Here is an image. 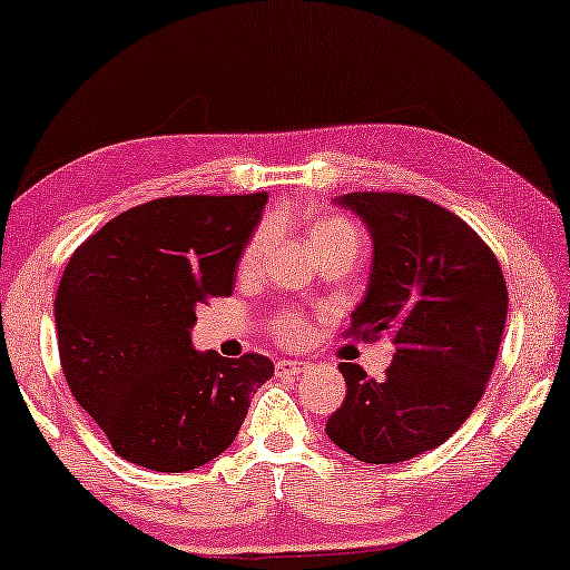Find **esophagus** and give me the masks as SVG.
<instances>
[{
  "instance_id": "esophagus-1",
  "label": "esophagus",
  "mask_w": 570,
  "mask_h": 570,
  "mask_svg": "<svg viewBox=\"0 0 570 570\" xmlns=\"http://www.w3.org/2000/svg\"><path fill=\"white\" fill-rule=\"evenodd\" d=\"M308 368L306 361H291V358H283L275 364V374L277 376H298Z\"/></svg>"
}]
</instances>
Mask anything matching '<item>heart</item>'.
Masks as SVG:
<instances>
[{
    "instance_id": "heart-1",
    "label": "heart",
    "mask_w": 570,
    "mask_h": 570,
    "mask_svg": "<svg viewBox=\"0 0 570 570\" xmlns=\"http://www.w3.org/2000/svg\"><path fill=\"white\" fill-rule=\"evenodd\" d=\"M308 238H312L314 248L320 250V254H332V250H340V248H356L361 246V235L356 227H353L351 219L340 217V214H324L312 225V230H308ZM269 243V227H258L254 233V238L248 240L246 250H243L240 256V269L243 272H250L256 269L258 258H262L264 248H267ZM272 335H275L279 343L285 345H295L301 343L303 335H306V322L301 320L298 314H277L275 320H272Z\"/></svg>"
}]
</instances>
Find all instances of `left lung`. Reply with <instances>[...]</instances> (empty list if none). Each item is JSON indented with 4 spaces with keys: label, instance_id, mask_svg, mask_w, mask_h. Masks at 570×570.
I'll use <instances>...</instances> for the list:
<instances>
[{
    "label": "left lung",
    "instance_id": "obj_1",
    "mask_svg": "<svg viewBox=\"0 0 570 570\" xmlns=\"http://www.w3.org/2000/svg\"><path fill=\"white\" fill-rule=\"evenodd\" d=\"M335 204L356 212L374 240L348 335L387 332L395 358L382 380L340 364L348 393L327 434L364 463H401L442 445L482 401L505 330V277L492 248L440 204L387 190Z\"/></svg>",
    "mask_w": 570,
    "mask_h": 570
}]
</instances>
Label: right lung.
<instances>
[{"label": "right lung", "instance_id": "obj_1", "mask_svg": "<svg viewBox=\"0 0 570 570\" xmlns=\"http://www.w3.org/2000/svg\"><path fill=\"white\" fill-rule=\"evenodd\" d=\"M267 206L246 196H167L117 214L80 243L55 298L59 361L88 416L125 461L165 474L233 445L267 356L190 345L196 308L233 293Z\"/></svg>", "mask_w": 570, "mask_h": 570}]
</instances>
